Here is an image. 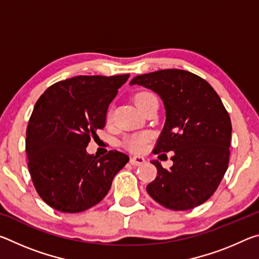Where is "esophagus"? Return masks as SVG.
<instances>
[{
    "label": "esophagus",
    "instance_id": "34e87169",
    "mask_svg": "<svg viewBox=\"0 0 259 259\" xmlns=\"http://www.w3.org/2000/svg\"><path fill=\"white\" fill-rule=\"evenodd\" d=\"M146 162V160L144 159L143 156H139V155H134L130 157V163L134 164V165H140V164H144Z\"/></svg>",
    "mask_w": 259,
    "mask_h": 259
}]
</instances>
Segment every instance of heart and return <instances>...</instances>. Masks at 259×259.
Here are the masks:
<instances>
[{
    "instance_id": "1",
    "label": "heart",
    "mask_w": 259,
    "mask_h": 259,
    "mask_svg": "<svg viewBox=\"0 0 259 259\" xmlns=\"http://www.w3.org/2000/svg\"><path fill=\"white\" fill-rule=\"evenodd\" d=\"M155 98V96L148 93V91H139L135 95V103L137 106L140 108V111L146 106V105L150 103V100ZM108 119L111 117V114L108 113ZM151 140V135L148 133H140V134H134L129 136V137H126L125 139V146L129 148L131 152H135V153H140V152H144L146 150L147 147V144L150 143Z\"/></svg>"
}]
</instances>
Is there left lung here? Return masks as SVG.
<instances>
[{"instance_id":"8db88e82","label":"left lung","mask_w":259,"mask_h":259,"mask_svg":"<svg viewBox=\"0 0 259 259\" xmlns=\"http://www.w3.org/2000/svg\"><path fill=\"white\" fill-rule=\"evenodd\" d=\"M130 84L152 89L163 100L165 124L153 153H175L170 170L152 161L157 176L147 193L171 210L202 204L217 190L230 161L232 123L218 94L204 78L177 68L135 76Z\"/></svg>"}]
</instances>
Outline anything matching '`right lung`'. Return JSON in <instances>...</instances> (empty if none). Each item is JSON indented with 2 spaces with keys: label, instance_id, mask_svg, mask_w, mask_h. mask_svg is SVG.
<instances>
[{
  "label": "right lung",
  "instance_id": "1",
  "mask_svg": "<svg viewBox=\"0 0 259 259\" xmlns=\"http://www.w3.org/2000/svg\"><path fill=\"white\" fill-rule=\"evenodd\" d=\"M80 75L50 85L35 104L26 130L27 165L37 194L51 208L75 213L100 202L129 161L119 151L88 154L106 125L108 105L129 78Z\"/></svg>",
  "mask_w": 259,
  "mask_h": 259
}]
</instances>
